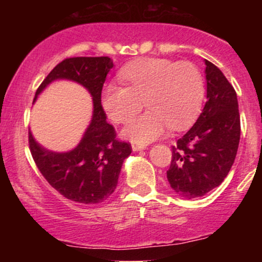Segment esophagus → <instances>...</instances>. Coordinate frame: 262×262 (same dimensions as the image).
Segmentation results:
<instances>
[{"mask_svg":"<svg viewBox=\"0 0 262 262\" xmlns=\"http://www.w3.org/2000/svg\"><path fill=\"white\" fill-rule=\"evenodd\" d=\"M132 149H133V151H139V150H145L146 146H143V145H139V144L133 143L132 144Z\"/></svg>","mask_w":262,"mask_h":262,"instance_id":"esophagus-1","label":"esophagus"}]
</instances>
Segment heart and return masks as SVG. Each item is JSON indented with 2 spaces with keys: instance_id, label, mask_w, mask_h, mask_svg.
I'll return each instance as SVG.
<instances>
[{
  "instance_id": "obj_1",
  "label": "heart",
  "mask_w": 262,
  "mask_h": 262,
  "mask_svg": "<svg viewBox=\"0 0 262 262\" xmlns=\"http://www.w3.org/2000/svg\"><path fill=\"white\" fill-rule=\"evenodd\" d=\"M118 76L124 87L104 86L102 106L111 121L125 123L139 112L144 102L148 112L123 129V135L139 145L158 139L166 128H185L202 104V74L189 61L143 59L123 68Z\"/></svg>"
}]
</instances>
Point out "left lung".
Segmentation results:
<instances>
[{
	"label": "left lung",
	"mask_w": 262,
	"mask_h": 262,
	"mask_svg": "<svg viewBox=\"0 0 262 262\" xmlns=\"http://www.w3.org/2000/svg\"><path fill=\"white\" fill-rule=\"evenodd\" d=\"M206 64L207 102L192 128L172 146L167 181L179 196L202 197L233 166L240 140L236 92L214 64Z\"/></svg>",
	"instance_id": "obj_1"
}]
</instances>
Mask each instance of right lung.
I'll use <instances>...</instances> for the list:
<instances>
[{
	"instance_id": "1",
	"label": "right lung",
	"mask_w": 262,
	"mask_h": 262,
	"mask_svg": "<svg viewBox=\"0 0 262 262\" xmlns=\"http://www.w3.org/2000/svg\"><path fill=\"white\" fill-rule=\"evenodd\" d=\"M112 68L113 60L108 56L65 59L35 92L34 102L53 81L69 80L85 87L92 97L91 122L76 148L70 151L45 149L29 130V148L41 175L60 194L77 203L96 204L107 200L117 187L123 161L132 152L130 144L116 139L101 103L102 87Z\"/></svg>"
}]
</instances>
